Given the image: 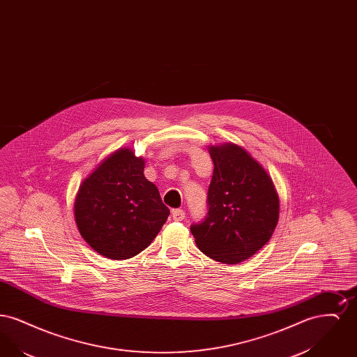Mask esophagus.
I'll list each match as a JSON object with an SVG mask.
<instances>
[{
    "instance_id": "obj_1",
    "label": "esophagus",
    "mask_w": 357,
    "mask_h": 357,
    "mask_svg": "<svg viewBox=\"0 0 357 357\" xmlns=\"http://www.w3.org/2000/svg\"><path fill=\"white\" fill-rule=\"evenodd\" d=\"M171 215H172V218H174L175 221H183L185 217H186V213H185L182 208H175V210H172Z\"/></svg>"
}]
</instances>
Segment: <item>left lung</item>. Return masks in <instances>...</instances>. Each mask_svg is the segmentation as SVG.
Masks as SVG:
<instances>
[{"instance_id":"left-lung-1","label":"left lung","mask_w":357,"mask_h":357,"mask_svg":"<svg viewBox=\"0 0 357 357\" xmlns=\"http://www.w3.org/2000/svg\"><path fill=\"white\" fill-rule=\"evenodd\" d=\"M214 163L207 191V214L190 230L204 255L238 264L272 237L280 202L272 179L258 162L236 144L210 147Z\"/></svg>"}]
</instances>
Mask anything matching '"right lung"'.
<instances>
[{"mask_svg":"<svg viewBox=\"0 0 357 357\" xmlns=\"http://www.w3.org/2000/svg\"><path fill=\"white\" fill-rule=\"evenodd\" d=\"M143 170L144 160L123 149L104 160L79 188L76 225L88 245L107 258L127 259L143 252L170 215Z\"/></svg>","mask_w":357,"mask_h":357,"instance_id":"right-lung-1","label":"right lung"}]
</instances>
